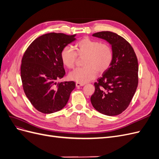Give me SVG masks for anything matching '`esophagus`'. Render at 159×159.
Listing matches in <instances>:
<instances>
[{
	"instance_id": "esophagus-1",
	"label": "esophagus",
	"mask_w": 159,
	"mask_h": 159,
	"mask_svg": "<svg viewBox=\"0 0 159 159\" xmlns=\"http://www.w3.org/2000/svg\"><path fill=\"white\" fill-rule=\"evenodd\" d=\"M75 85L77 88H80V87H82V86L84 85V84H80V83H76Z\"/></svg>"
}]
</instances>
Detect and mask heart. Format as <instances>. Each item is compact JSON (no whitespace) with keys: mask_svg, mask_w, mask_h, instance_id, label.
I'll return each mask as SVG.
<instances>
[{"mask_svg":"<svg viewBox=\"0 0 159 159\" xmlns=\"http://www.w3.org/2000/svg\"><path fill=\"white\" fill-rule=\"evenodd\" d=\"M75 48L76 53L70 46L63 48L60 57L62 64L70 69L75 66L77 55L85 56L83 61L84 67L75 68L68 75L70 80L77 83L85 84L95 79L97 71L99 74L103 73L111 64L113 52L107 44L84 38L76 43Z\"/></svg>","mask_w":159,"mask_h":159,"instance_id":"1","label":"heart"}]
</instances>
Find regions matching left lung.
<instances>
[{"instance_id": "1", "label": "left lung", "mask_w": 159, "mask_h": 159, "mask_svg": "<svg viewBox=\"0 0 159 159\" xmlns=\"http://www.w3.org/2000/svg\"><path fill=\"white\" fill-rule=\"evenodd\" d=\"M94 37L107 42L111 46L113 60L102 77L94 84L91 95L93 107L103 115L115 116L127 109L138 85V61L129 43L116 33L103 31Z\"/></svg>"}]
</instances>
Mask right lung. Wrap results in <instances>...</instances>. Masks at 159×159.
Returning <instances> with one entry per match:
<instances>
[{
  "mask_svg": "<svg viewBox=\"0 0 159 159\" xmlns=\"http://www.w3.org/2000/svg\"><path fill=\"white\" fill-rule=\"evenodd\" d=\"M75 36L45 34L34 40L23 56L20 68L23 89L40 112L52 113L63 109L75 87L72 81L57 84L66 73L61 51L75 40Z\"/></svg>",
  "mask_w": 159,
  "mask_h": 159,
  "instance_id": "add662e5",
  "label": "right lung"
}]
</instances>
